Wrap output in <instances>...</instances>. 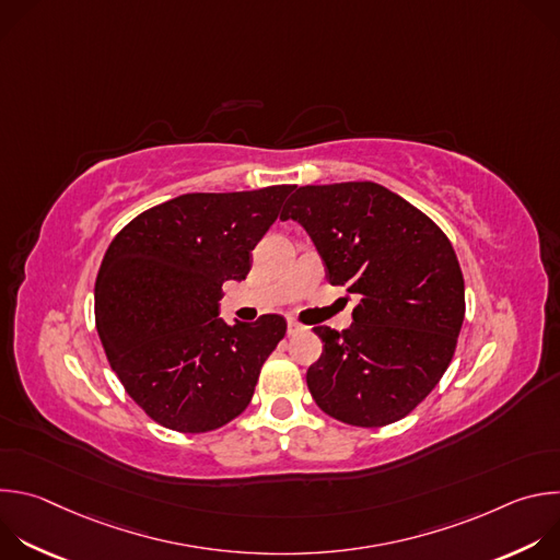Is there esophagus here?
<instances>
[{
	"label": "esophagus",
	"instance_id": "34e87169",
	"mask_svg": "<svg viewBox=\"0 0 560 560\" xmlns=\"http://www.w3.org/2000/svg\"><path fill=\"white\" fill-rule=\"evenodd\" d=\"M301 330H303V326L299 322H294V318H290V322H288V335L292 337V335H299Z\"/></svg>",
	"mask_w": 560,
	"mask_h": 560
}]
</instances>
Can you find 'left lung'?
<instances>
[{
	"label": "left lung",
	"mask_w": 560,
	"mask_h": 560,
	"mask_svg": "<svg viewBox=\"0 0 560 560\" xmlns=\"http://www.w3.org/2000/svg\"><path fill=\"white\" fill-rule=\"evenodd\" d=\"M281 219L310 234L332 285L359 294L348 330L316 326L324 352L305 381L337 421L381 428L408 417L447 370L465 283L443 230L372 182L303 186Z\"/></svg>",
	"instance_id": "8db88e82"
}]
</instances>
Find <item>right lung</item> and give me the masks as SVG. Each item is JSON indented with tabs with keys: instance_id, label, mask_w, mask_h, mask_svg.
Wrapping results in <instances>:
<instances>
[{
	"instance_id": "1",
	"label": "right lung",
	"mask_w": 560,
	"mask_h": 560,
	"mask_svg": "<svg viewBox=\"0 0 560 560\" xmlns=\"http://www.w3.org/2000/svg\"><path fill=\"white\" fill-rule=\"evenodd\" d=\"M294 186L190 192L135 217L95 281V322L110 368L159 425L184 434L242 415L285 318L225 324L221 285L242 281Z\"/></svg>"
}]
</instances>
